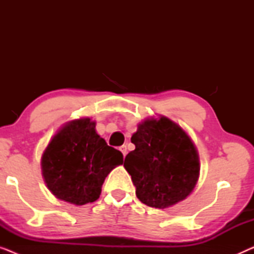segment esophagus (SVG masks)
I'll use <instances>...</instances> for the list:
<instances>
[{"mask_svg":"<svg viewBox=\"0 0 254 254\" xmlns=\"http://www.w3.org/2000/svg\"><path fill=\"white\" fill-rule=\"evenodd\" d=\"M119 150H120L121 152H123L124 157L127 155V147H126V145H121V147L119 148Z\"/></svg>","mask_w":254,"mask_h":254,"instance_id":"1","label":"esophagus"}]
</instances>
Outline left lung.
I'll return each mask as SVG.
<instances>
[{
  "label": "left lung",
  "instance_id": "left-lung-1",
  "mask_svg": "<svg viewBox=\"0 0 254 254\" xmlns=\"http://www.w3.org/2000/svg\"><path fill=\"white\" fill-rule=\"evenodd\" d=\"M130 141L135 149L124 166L141 202L164 209L193 192L200 176L199 154L178 124L164 116L145 118Z\"/></svg>",
  "mask_w": 254,
  "mask_h": 254
}]
</instances>
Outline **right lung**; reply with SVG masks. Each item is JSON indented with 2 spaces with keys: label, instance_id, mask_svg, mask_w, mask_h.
<instances>
[{
  "label": "right lung",
  "instance_id": "add662e5",
  "mask_svg": "<svg viewBox=\"0 0 254 254\" xmlns=\"http://www.w3.org/2000/svg\"><path fill=\"white\" fill-rule=\"evenodd\" d=\"M123 162V154L97 134L96 121L84 117L65 123L51 138L41 173L57 199L83 206L98 199L105 178Z\"/></svg>",
  "mask_w": 254,
  "mask_h": 254
}]
</instances>
